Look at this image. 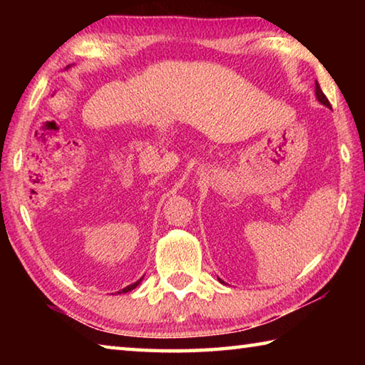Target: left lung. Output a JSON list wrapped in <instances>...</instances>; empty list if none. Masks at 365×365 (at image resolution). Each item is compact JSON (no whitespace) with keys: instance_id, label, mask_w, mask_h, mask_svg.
Segmentation results:
<instances>
[{"instance_id":"8db88e82","label":"left lung","mask_w":365,"mask_h":365,"mask_svg":"<svg viewBox=\"0 0 365 365\" xmlns=\"http://www.w3.org/2000/svg\"><path fill=\"white\" fill-rule=\"evenodd\" d=\"M316 98H317V101H319L320 104H324V106H327V108H331V106H330V103H329V100H327V96L324 95V91L320 90V85L317 83V80H316ZM219 282H220V283H224V282H222L220 279H219Z\"/></svg>"}]
</instances>
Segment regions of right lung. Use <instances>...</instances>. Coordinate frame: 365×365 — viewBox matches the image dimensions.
I'll use <instances>...</instances> for the list:
<instances>
[{
    "label": "right lung",
    "mask_w": 365,
    "mask_h": 365,
    "mask_svg": "<svg viewBox=\"0 0 365 365\" xmlns=\"http://www.w3.org/2000/svg\"><path fill=\"white\" fill-rule=\"evenodd\" d=\"M67 67H71V66H67ZM141 280H143V277H141V279H140V280H137L135 283H132V285H128V287H125V288H122L120 292H117V293H128V292H132V289H135V288H137V287L140 285V282H141Z\"/></svg>",
    "instance_id": "1"
}]
</instances>
